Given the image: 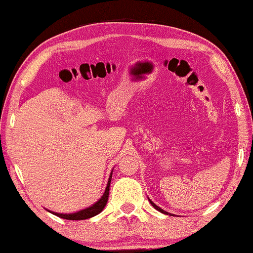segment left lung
<instances>
[{
  "instance_id": "obj_1",
  "label": "left lung",
  "mask_w": 253,
  "mask_h": 253,
  "mask_svg": "<svg viewBox=\"0 0 253 253\" xmlns=\"http://www.w3.org/2000/svg\"><path fill=\"white\" fill-rule=\"evenodd\" d=\"M148 201H149V203H151V204H152V207H153V208H155V209L157 210V211H160L161 213L168 214V215H172V214H170V213H169V212H166V211H164V210H163V209H161L160 207H157V205H156L155 203H154V202H153V201H151V200H149V199H148Z\"/></svg>"
}]
</instances>
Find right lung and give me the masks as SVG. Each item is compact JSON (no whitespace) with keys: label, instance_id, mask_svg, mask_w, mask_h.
Instances as JSON below:
<instances>
[{"label":"right lung","instance_id":"obj_1","mask_svg":"<svg viewBox=\"0 0 253 253\" xmlns=\"http://www.w3.org/2000/svg\"><path fill=\"white\" fill-rule=\"evenodd\" d=\"M113 170H114V169H111V172H110L108 182H107V186H106V190L104 192V194H102L101 198L98 200L96 203H93L92 205H90V207L85 208L84 210H80V211L75 212V213H58V212L49 211V210H46V211H49L50 213L54 214V215H57L59 217H62V219H66V220H85V219H90V217L97 215V214H99L102 211V210L105 209L107 202H108L109 187H110L111 176H113Z\"/></svg>","mask_w":253,"mask_h":253}]
</instances>
